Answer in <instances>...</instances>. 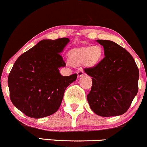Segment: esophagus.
<instances>
[{"label": "esophagus", "instance_id": "1", "mask_svg": "<svg viewBox=\"0 0 147 147\" xmlns=\"http://www.w3.org/2000/svg\"><path fill=\"white\" fill-rule=\"evenodd\" d=\"M77 75H78V77H82V76H84V70H79V71L77 72Z\"/></svg>", "mask_w": 147, "mask_h": 147}]
</instances>
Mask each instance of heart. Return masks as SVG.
<instances>
[{
  "mask_svg": "<svg viewBox=\"0 0 147 147\" xmlns=\"http://www.w3.org/2000/svg\"><path fill=\"white\" fill-rule=\"evenodd\" d=\"M102 56V49L99 45L88 46L76 50L70 54L72 62L75 64H80L84 62L89 65L97 63Z\"/></svg>",
  "mask_w": 147,
  "mask_h": 147,
  "instance_id": "obj_1",
  "label": "heart"
}]
</instances>
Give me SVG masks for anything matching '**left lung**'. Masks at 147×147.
<instances>
[{
	"label": "left lung",
	"mask_w": 147,
	"mask_h": 147,
	"mask_svg": "<svg viewBox=\"0 0 147 147\" xmlns=\"http://www.w3.org/2000/svg\"><path fill=\"white\" fill-rule=\"evenodd\" d=\"M97 41L104 47L105 57L95 66L84 68L92 77L88 102L98 115H121L138 93L139 70L126 49L109 40Z\"/></svg>",
	"instance_id": "8db88e82"
}]
</instances>
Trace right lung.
<instances>
[{
    "instance_id": "1",
    "label": "right lung",
    "mask_w": 147,
    "mask_h": 147,
    "mask_svg": "<svg viewBox=\"0 0 147 147\" xmlns=\"http://www.w3.org/2000/svg\"><path fill=\"white\" fill-rule=\"evenodd\" d=\"M69 38L42 40L16 61L8 76L11 102L25 115L41 118L60 107L66 88L77 74L61 75L65 63L60 55Z\"/></svg>"
}]
</instances>
